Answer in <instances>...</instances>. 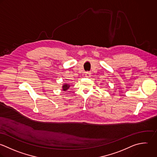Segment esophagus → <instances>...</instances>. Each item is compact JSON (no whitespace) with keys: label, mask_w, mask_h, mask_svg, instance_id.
<instances>
[{"label":"esophagus","mask_w":157,"mask_h":157,"mask_svg":"<svg viewBox=\"0 0 157 157\" xmlns=\"http://www.w3.org/2000/svg\"><path fill=\"white\" fill-rule=\"evenodd\" d=\"M85 76H86V77H87V78H90V76H91V73L89 72V71H87V72L86 73V74H85Z\"/></svg>","instance_id":"34e87169"}]
</instances>
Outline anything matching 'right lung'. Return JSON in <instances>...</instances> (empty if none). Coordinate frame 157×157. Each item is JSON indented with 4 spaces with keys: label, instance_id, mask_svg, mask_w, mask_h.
<instances>
[{
    "label": "right lung",
    "instance_id": "right-lung-1",
    "mask_svg": "<svg viewBox=\"0 0 157 157\" xmlns=\"http://www.w3.org/2000/svg\"><path fill=\"white\" fill-rule=\"evenodd\" d=\"M70 87V85L68 84H63V86H62V90L65 91L67 90H68Z\"/></svg>",
    "mask_w": 157,
    "mask_h": 157
}]
</instances>
